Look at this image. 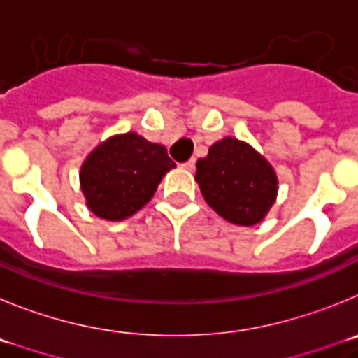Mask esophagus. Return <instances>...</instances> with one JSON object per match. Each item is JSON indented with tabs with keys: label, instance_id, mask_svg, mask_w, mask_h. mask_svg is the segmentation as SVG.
<instances>
[{
	"label": "esophagus",
	"instance_id": "1",
	"mask_svg": "<svg viewBox=\"0 0 358 358\" xmlns=\"http://www.w3.org/2000/svg\"><path fill=\"white\" fill-rule=\"evenodd\" d=\"M194 166H196V160L194 159L187 160V162L183 164V167H185V169H189V171H192V169H194Z\"/></svg>",
	"mask_w": 358,
	"mask_h": 358
}]
</instances>
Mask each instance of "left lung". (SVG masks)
<instances>
[{
	"instance_id": "obj_1",
	"label": "left lung",
	"mask_w": 358,
	"mask_h": 358,
	"mask_svg": "<svg viewBox=\"0 0 358 358\" xmlns=\"http://www.w3.org/2000/svg\"><path fill=\"white\" fill-rule=\"evenodd\" d=\"M196 169L205 201L230 223L253 227L275 203L278 182L273 167L241 141L227 137L212 144Z\"/></svg>"
}]
</instances>
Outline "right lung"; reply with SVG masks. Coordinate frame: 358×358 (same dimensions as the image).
I'll return each mask as SVG.
<instances>
[{"instance_id":"right-lung-1","label":"right lung","mask_w":358,"mask_h":358,"mask_svg":"<svg viewBox=\"0 0 358 358\" xmlns=\"http://www.w3.org/2000/svg\"><path fill=\"white\" fill-rule=\"evenodd\" d=\"M175 166L166 148L130 131L99 144L83 162L80 182L96 215L121 221L150 201Z\"/></svg>"}]
</instances>
